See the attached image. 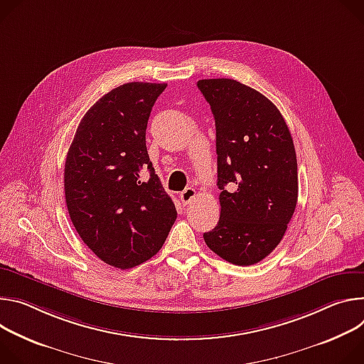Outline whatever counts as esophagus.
I'll use <instances>...</instances> for the list:
<instances>
[{
    "instance_id": "34e87169",
    "label": "esophagus",
    "mask_w": 364,
    "mask_h": 364,
    "mask_svg": "<svg viewBox=\"0 0 364 364\" xmlns=\"http://www.w3.org/2000/svg\"><path fill=\"white\" fill-rule=\"evenodd\" d=\"M195 196H196L195 189H193V188H186V189L181 193V200H182V204H183V205L191 204V200H192Z\"/></svg>"
}]
</instances>
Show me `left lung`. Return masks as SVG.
Wrapping results in <instances>:
<instances>
[{"mask_svg": "<svg viewBox=\"0 0 364 364\" xmlns=\"http://www.w3.org/2000/svg\"><path fill=\"white\" fill-rule=\"evenodd\" d=\"M196 85L215 119L221 189L218 224L204 240L221 259L250 266L276 249L295 213L294 140L280 111L259 91L227 77Z\"/></svg>", "mask_w": 364, "mask_h": 364, "instance_id": "left-lung-1", "label": "left lung"}]
</instances>
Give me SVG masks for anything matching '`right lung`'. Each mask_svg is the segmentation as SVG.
<instances>
[{"label":"right lung","mask_w":364,"mask_h":364,"mask_svg":"<svg viewBox=\"0 0 364 364\" xmlns=\"http://www.w3.org/2000/svg\"><path fill=\"white\" fill-rule=\"evenodd\" d=\"M168 84L129 82L80 119L65 161V199L79 237L102 262L134 267L164 246L176 208L150 161L146 129Z\"/></svg>","instance_id":"1"}]
</instances>
